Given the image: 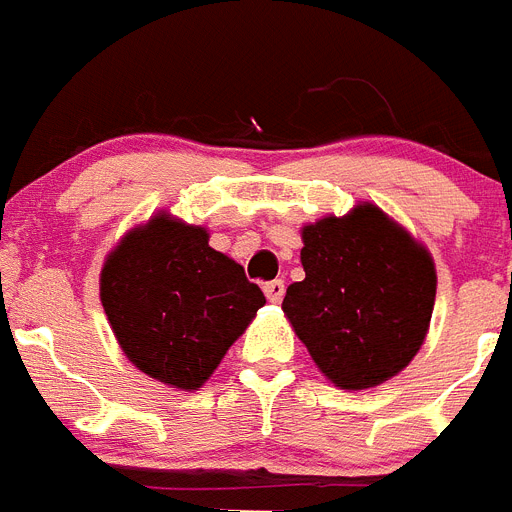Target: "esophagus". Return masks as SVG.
I'll return each mask as SVG.
<instances>
[{
	"label": "esophagus",
	"instance_id": "obj_1",
	"mask_svg": "<svg viewBox=\"0 0 512 512\" xmlns=\"http://www.w3.org/2000/svg\"><path fill=\"white\" fill-rule=\"evenodd\" d=\"M264 295L269 298L272 303H280L282 295H285V282L282 280H272L264 285Z\"/></svg>",
	"mask_w": 512,
	"mask_h": 512
}]
</instances>
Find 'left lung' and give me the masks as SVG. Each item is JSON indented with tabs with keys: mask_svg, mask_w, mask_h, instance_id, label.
Returning a JSON list of instances; mask_svg holds the SVG:
<instances>
[{
	"mask_svg": "<svg viewBox=\"0 0 512 512\" xmlns=\"http://www.w3.org/2000/svg\"><path fill=\"white\" fill-rule=\"evenodd\" d=\"M306 280L287 287L282 311L340 390L398 377L429 332L437 269L429 248L377 204L301 227Z\"/></svg>",
	"mask_w": 512,
	"mask_h": 512,
	"instance_id": "8db88e82",
	"label": "left lung"
}]
</instances>
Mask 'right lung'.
Wrapping results in <instances>:
<instances>
[{
    "mask_svg": "<svg viewBox=\"0 0 512 512\" xmlns=\"http://www.w3.org/2000/svg\"><path fill=\"white\" fill-rule=\"evenodd\" d=\"M99 295L122 353L146 377L193 392L266 303L209 230L156 211L107 253Z\"/></svg>",
    "mask_w": 512,
    "mask_h": 512,
    "instance_id": "obj_1",
    "label": "right lung"
}]
</instances>
